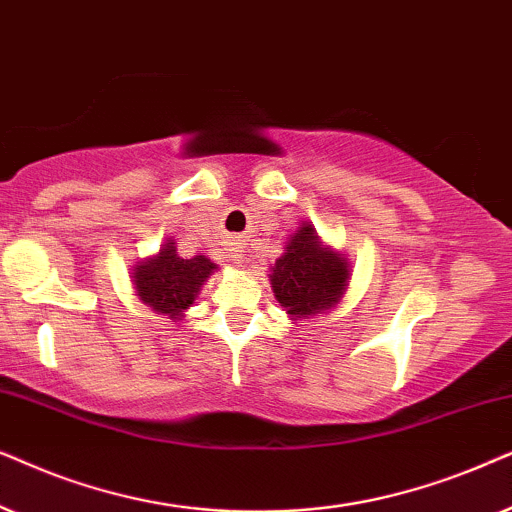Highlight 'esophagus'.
Returning <instances> with one entry per match:
<instances>
[{"mask_svg": "<svg viewBox=\"0 0 512 512\" xmlns=\"http://www.w3.org/2000/svg\"><path fill=\"white\" fill-rule=\"evenodd\" d=\"M231 245H234V248H229V250H231V260H234L236 264H241V262H243V255H241V250L236 248V243H231Z\"/></svg>", "mask_w": 512, "mask_h": 512, "instance_id": "esophagus-1", "label": "esophagus"}]
</instances>
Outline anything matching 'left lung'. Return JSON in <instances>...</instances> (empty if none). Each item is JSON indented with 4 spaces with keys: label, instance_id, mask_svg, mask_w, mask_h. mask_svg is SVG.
<instances>
[{
    "label": "left lung",
    "instance_id": "8db88e82",
    "mask_svg": "<svg viewBox=\"0 0 512 512\" xmlns=\"http://www.w3.org/2000/svg\"><path fill=\"white\" fill-rule=\"evenodd\" d=\"M269 278L276 299L290 316L309 318L339 302L346 290L349 269L344 257L320 248L311 227H299L290 238L285 255L276 260Z\"/></svg>",
    "mask_w": 512,
    "mask_h": 512
}]
</instances>
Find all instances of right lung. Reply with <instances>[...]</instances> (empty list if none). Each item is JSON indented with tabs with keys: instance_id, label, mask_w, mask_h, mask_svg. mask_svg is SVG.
<instances>
[{
	"instance_id": "right-lung-1",
	"label": "right lung",
	"mask_w": 512,
	"mask_h": 512,
	"mask_svg": "<svg viewBox=\"0 0 512 512\" xmlns=\"http://www.w3.org/2000/svg\"><path fill=\"white\" fill-rule=\"evenodd\" d=\"M213 269L217 267L208 257L196 255L192 260H182L175 252V243H166L159 255L135 267V290L154 311L177 318L194 304V297Z\"/></svg>"
}]
</instances>
